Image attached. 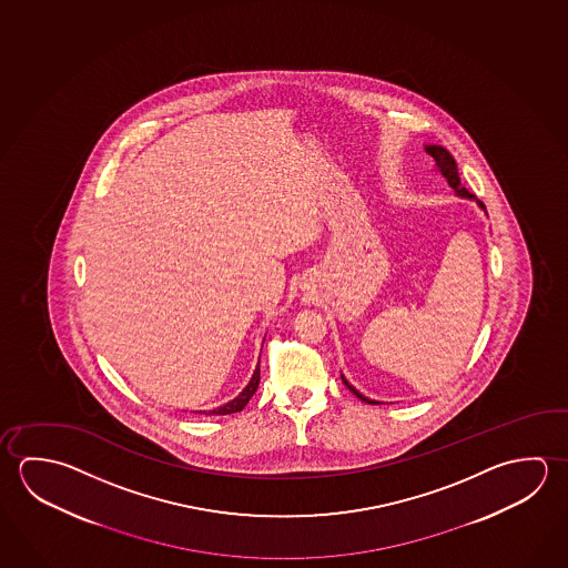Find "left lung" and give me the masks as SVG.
Here are the masks:
<instances>
[{
  "label": "left lung",
  "instance_id": "left-lung-1",
  "mask_svg": "<svg viewBox=\"0 0 568 568\" xmlns=\"http://www.w3.org/2000/svg\"><path fill=\"white\" fill-rule=\"evenodd\" d=\"M425 151H427L428 155L435 160V163H437V170L443 173V178L448 181V185L455 190L458 197H465V200H477V197H475V195H470L465 187H460L457 161L453 160V155H450L445 148H440V145H425ZM477 203L480 210H485V205H483L480 201H477ZM341 378H343V383L347 385L348 390H351L355 397L361 398V400H365L368 405H377V400H373V398H367L365 395H361L357 388L353 387V385H351L347 378L343 377V375H341Z\"/></svg>",
  "mask_w": 568,
  "mask_h": 568
}]
</instances>
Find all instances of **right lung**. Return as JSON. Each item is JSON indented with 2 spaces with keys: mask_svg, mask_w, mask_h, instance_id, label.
<instances>
[{
  "mask_svg": "<svg viewBox=\"0 0 568 568\" xmlns=\"http://www.w3.org/2000/svg\"><path fill=\"white\" fill-rule=\"evenodd\" d=\"M260 365H257V368L253 371V377H251L250 383H247V387L243 388L240 395L233 398V400L221 405V407L213 408L207 415H231V413H240V410H243V407L250 403V398L255 395V390L260 387Z\"/></svg>",
  "mask_w": 568,
  "mask_h": 568,
  "instance_id": "right-lung-1",
  "label": "right lung"
}]
</instances>
